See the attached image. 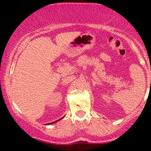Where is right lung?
Segmentation results:
<instances>
[{"label": "right lung", "instance_id": "add662e5", "mask_svg": "<svg viewBox=\"0 0 151 151\" xmlns=\"http://www.w3.org/2000/svg\"><path fill=\"white\" fill-rule=\"evenodd\" d=\"M60 119H62V118H60ZM60 119H59V120H58V121H55V122H52V123H48V124H52V123H55V122H57V121H60Z\"/></svg>", "mask_w": 151, "mask_h": 151}]
</instances>
